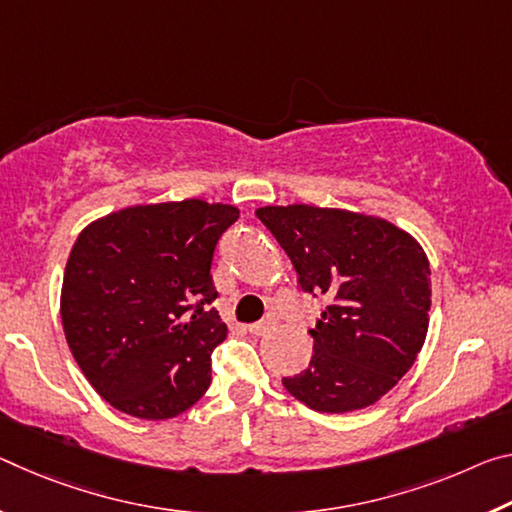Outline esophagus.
<instances>
[{
	"label": "esophagus",
	"mask_w": 512,
	"mask_h": 512,
	"mask_svg": "<svg viewBox=\"0 0 512 512\" xmlns=\"http://www.w3.org/2000/svg\"><path fill=\"white\" fill-rule=\"evenodd\" d=\"M271 328H273V323H271L269 319H264V321H259V323H250L248 332H250V335H255V337H262V335H266V332H269Z\"/></svg>",
	"instance_id": "obj_1"
}]
</instances>
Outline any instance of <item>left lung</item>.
Wrapping results in <instances>:
<instances>
[{"label":"left lung","mask_w":512,"mask_h":512,"mask_svg":"<svg viewBox=\"0 0 512 512\" xmlns=\"http://www.w3.org/2000/svg\"><path fill=\"white\" fill-rule=\"evenodd\" d=\"M303 291L323 294L314 353L287 392L316 412L364 410L415 364L428 332L431 269L419 241L380 216L312 205L259 207Z\"/></svg>","instance_id":"obj_1"}]
</instances>
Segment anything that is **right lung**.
<instances>
[{"label": "right lung", "instance_id": "add662e5", "mask_svg": "<svg viewBox=\"0 0 512 512\" xmlns=\"http://www.w3.org/2000/svg\"><path fill=\"white\" fill-rule=\"evenodd\" d=\"M239 209L198 198L134 205L95 218L70 250L61 319L70 353L113 408L173 419L212 383L227 337L209 307L212 262Z\"/></svg>", "mask_w": 512, "mask_h": 512}]
</instances>
